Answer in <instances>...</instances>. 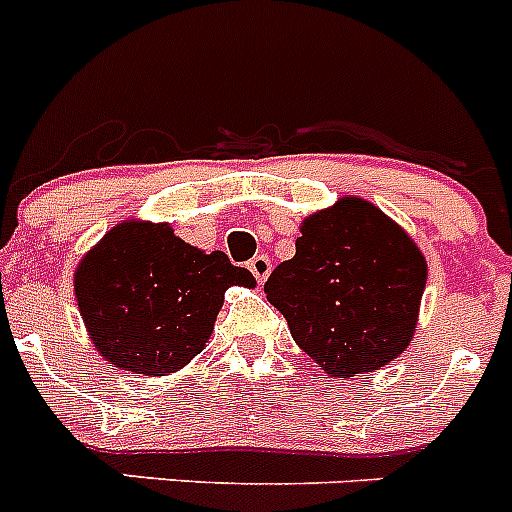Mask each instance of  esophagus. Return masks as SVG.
I'll list each match as a JSON object with an SVG mask.
<instances>
[{
    "instance_id": "1",
    "label": "esophagus",
    "mask_w": 512,
    "mask_h": 512,
    "mask_svg": "<svg viewBox=\"0 0 512 512\" xmlns=\"http://www.w3.org/2000/svg\"><path fill=\"white\" fill-rule=\"evenodd\" d=\"M248 269H251V274L256 277V282H266V277L271 274L269 256H253V259L248 261Z\"/></svg>"
}]
</instances>
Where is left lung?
Returning <instances> with one entry per match:
<instances>
[{"label": "left lung", "mask_w": 512, "mask_h": 512, "mask_svg": "<svg viewBox=\"0 0 512 512\" xmlns=\"http://www.w3.org/2000/svg\"><path fill=\"white\" fill-rule=\"evenodd\" d=\"M300 233L295 256L264 284L292 338L330 377L395 361L413 341L428 279L413 238L351 194L305 217Z\"/></svg>", "instance_id": "8db88e82"}]
</instances>
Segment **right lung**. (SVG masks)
<instances>
[{
	"mask_svg": "<svg viewBox=\"0 0 512 512\" xmlns=\"http://www.w3.org/2000/svg\"><path fill=\"white\" fill-rule=\"evenodd\" d=\"M256 287L223 251L184 243L166 223L125 220L81 259L74 274L79 312L94 348L133 374L164 377L200 354L225 289Z\"/></svg>",
	"mask_w": 512,
	"mask_h": 512,
	"instance_id": "obj_1",
	"label": "right lung"
}]
</instances>
